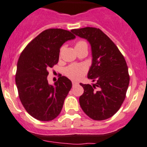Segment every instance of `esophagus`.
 Wrapping results in <instances>:
<instances>
[{"mask_svg":"<svg viewBox=\"0 0 147 147\" xmlns=\"http://www.w3.org/2000/svg\"><path fill=\"white\" fill-rule=\"evenodd\" d=\"M72 86H76V85L78 84V83H77V82L75 81H72Z\"/></svg>","mask_w":147,"mask_h":147,"instance_id":"esophagus-1","label":"esophagus"}]
</instances>
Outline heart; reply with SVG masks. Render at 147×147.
<instances>
[{
	"label": "heart",
	"mask_w": 147,
	"mask_h": 147,
	"mask_svg": "<svg viewBox=\"0 0 147 147\" xmlns=\"http://www.w3.org/2000/svg\"><path fill=\"white\" fill-rule=\"evenodd\" d=\"M83 47L88 48L87 42L86 41L79 40L75 43V50ZM86 72H87V68L83 64H72L64 69V74L66 76L74 80H79L83 75L86 74Z\"/></svg>",
	"instance_id": "heart-1"
}]
</instances>
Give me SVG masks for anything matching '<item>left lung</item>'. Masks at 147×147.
<instances>
[{"label": "left lung", "mask_w": 147, "mask_h": 147, "mask_svg": "<svg viewBox=\"0 0 147 147\" xmlns=\"http://www.w3.org/2000/svg\"><path fill=\"white\" fill-rule=\"evenodd\" d=\"M71 32L90 42L92 64L88 78L93 86L80 83L84 92L79 98L83 112L94 120L112 117L125 98L130 77L124 57L112 40L100 29L84 27Z\"/></svg>", "instance_id": "left-lung-1"}]
</instances>
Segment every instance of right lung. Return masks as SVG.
<instances>
[{
  "instance_id": "right-lung-1",
  "label": "right lung",
  "mask_w": 147,
  "mask_h": 147,
  "mask_svg": "<svg viewBox=\"0 0 147 147\" xmlns=\"http://www.w3.org/2000/svg\"><path fill=\"white\" fill-rule=\"evenodd\" d=\"M75 38L68 30L48 29L20 55L15 78L19 96L26 111L37 120L50 121L61 112L72 82L60 75L54 85L49 84L48 69L58 63L61 46Z\"/></svg>"
}]
</instances>
